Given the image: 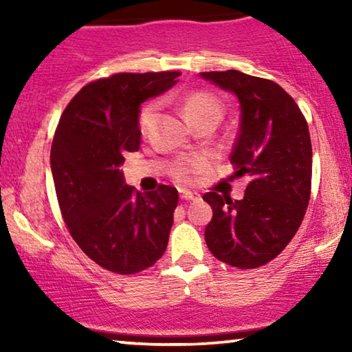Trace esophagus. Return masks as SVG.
<instances>
[{
  "label": "esophagus",
  "instance_id": "obj_1",
  "mask_svg": "<svg viewBox=\"0 0 352 352\" xmlns=\"http://www.w3.org/2000/svg\"><path fill=\"white\" fill-rule=\"evenodd\" d=\"M180 199L182 200H187V201H190V200H199L200 195L197 192H190V190H187V188H182L180 190Z\"/></svg>",
  "mask_w": 352,
  "mask_h": 352
}]
</instances>
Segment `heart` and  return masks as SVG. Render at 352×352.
<instances>
[{
  "instance_id": "heart-1",
  "label": "heart",
  "mask_w": 352,
  "mask_h": 352,
  "mask_svg": "<svg viewBox=\"0 0 352 352\" xmlns=\"http://www.w3.org/2000/svg\"><path fill=\"white\" fill-rule=\"evenodd\" d=\"M157 106L155 104H148L147 107H144V111L140 112L139 125L140 131L145 132L151 125L153 116H155ZM184 112L185 117H187L188 122L199 119L201 116H221V106L220 102L212 96L204 94V92H195V94L188 96L187 100L184 104ZM207 167V160L199 159V160H185V162H180L173 170V175H175L177 180L180 182H190L197 173L204 170Z\"/></svg>"
}]
</instances>
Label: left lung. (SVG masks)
<instances>
[{
  "label": "left lung",
  "mask_w": 352,
  "mask_h": 352,
  "mask_svg": "<svg viewBox=\"0 0 352 352\" xmlns=\"http://www.w3.org/2000/svg\"><path fill=\"white\" fill-rule=\"evenodd\" d=\"M201 79L240 102V131L230 162L250 175L245 197L208 192L213 217L205 241L215 258L235 268H258L278 256L300 228L309 201L313 148L306 119L276 82L240 71L201 72Z\"/></svg>",
  "instance_id": "1"
}]
</instances>
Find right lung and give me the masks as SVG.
Segmentation results:
<instances>
[{"label": "right lung", "mask_w": 352, "mask_h": 352, "mask_svg": "<svg viewBox=\"0 0 352 352\" xmlns=\"http://www.w3.org/2000/svg\"><path fill=\"white\" fill-rule=\"evenodd\" d=\"M180 72L114 74L84 86L64 109L51 147L56 195L71 236L92 261L134 274L162 256L179 204L175 187L140 193L125 184V152L139 151L140 104Z\"/></svg>", "instance_id": "1"}]
</instances>
